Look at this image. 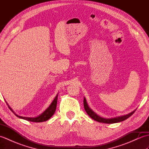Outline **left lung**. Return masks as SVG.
<instances>
[{
    "label": "left lung",
    "instance_id": "1",
    "mask_svg": "<svg viewBox=\"0 0 149 149\" xmlns=\"http://www.w3.org/2000/svg\"><path fill=\"white\" fill-rule=\"evenodd\" d=\"M84 107L86 112L91 118L99 122L105 123H118V122H122L123 120L127 119L129 117H130L136 111L134 110L131 113L127 114V115H125L123 116L115 117V118H102V117L99 116V115H97V114L93 111H92L91 109L90 108L89 106L88 105V104L86 102V100L85 98H84Z\"/></svg>",
    "mask_w": 149,
    "mask_h": 149
}]
</instances>
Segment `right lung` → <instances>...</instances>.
<instances>
[{"mask_svg":"<svg viewBox=\"0 0 149 149\" xmlns=\"http://www.w3.org/2000/svg\"><path fill=\"white\" fill-rule=\"evenodd\" d=\"M58 94L56 96L52 102L51 103V104H50L48 108H47L43 113L41 114L40 115H39L38 116H36V117H25V116H18V115H17V114H15V113L12 110L11 107L8 106V104H7L9 107V108L10 109L11 111L17 117H18V118L24 119V120H28V121H30V122H42L47 121V120H49L50 117H51L54 115V113L56 111V109L57 102H58Z\"/></svg>","mask_w":149,"mask_h":149,"instance_id":"add662e5","label":"right lung"}]
</instances>
